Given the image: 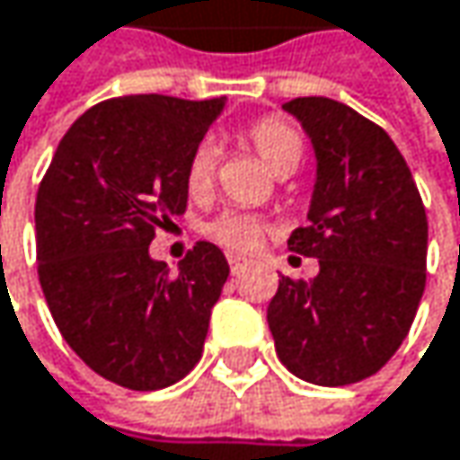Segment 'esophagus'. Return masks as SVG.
Listing matches in <instances>:
<instances>
[{
    "label": "esophagus",
    "instance_id": "34e87169",
    "mask_svg": "<svg viewBox=\"0 0 460 460\" xmlns=\"http://www.w3.org/2000/svg\"><path fill=\"white\" fill-rule=\"evenodd\" d=\"M226 258H229L231 274H239V269H242V266H244V263H247V261H244V258H242V255H234V252H229V255H226Z\"/></svg>",
    "mask_w": 460,
    "mask_h": 460
}]
</instances>
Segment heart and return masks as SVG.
Here are the masks:
<instances>
[{
    "label": "heart",
    "instance_id": "1",
    "mask_svg": "<svg viewBox=\"0 0 460 460\" xmlns=\"http://www.w3.org/2000/svg\"><path fill=\"white\" fill-rule=\"evenodd\" d=\"M244 140L252 146V151L258 154V159L274 172V175H288L298 167L301 156H304V140L298 136V130L282 119V117H263L258 122H252L244 130ZM216 172H218V148L205 140L199 143L189 162H186V189L191 197H208L213 183H216ZM205 236L213 239L216 244L234 250V252H252L263 244L269 226L266 221H261L258 216L250 213H239V210H226L221 216H216L213 221H208Z\"/></svg>",
    "mask_w": 460,
    "mask_h": 460
}]
</instances>
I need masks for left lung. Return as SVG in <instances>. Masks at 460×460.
Returning a JSON list of instances; mask_svg holds the SVG:
<instances>
[{
	"mask_svg": "<svg viewBox=\"0 0 460 460\" xmlns=\"http://www.w3.org/2000/svg\"><path fill=\"white\" fill-rule=\"evenodd\" d=\"M317 151L309 224L288 250L320 258L312 282L282 277L266 320L279 362L317 386L378 373L411 332L426 288V210L384 128L332 98H293Z\"/></svg>",
	"mask_w": 460,
	"mask_h": 460,
	"instance_id": "obj_1",
	"label": "left lung"
}]
</instances>
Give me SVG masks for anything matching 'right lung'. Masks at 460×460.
I'll list each match as a JSON object with an SVG mask.
<instances>
[{"mask_svg":"<svg viewBox=\"0 0 460 460\" xmlns=\"http://www.w3.org/2000/svg\"><path fill=\"white\" fill-rule=\"evenodd\" d=\"M224 98L122 95L63 136L37 191V271L79 359L111 384L156 392L202 359L229 263L197 242L170 274L148 244L186 213V162Z\"/></svg>","mask_w":460,"mask_h":460,"instance_id":"obj_1","label":"right lung"}]
</instances>
